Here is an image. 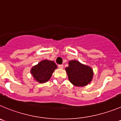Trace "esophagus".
Wrapping results in <instances>:
<instances>
[{
	"label": "esophagus",
	"mask_w": 121,
	"mask_h": 121,
	"mask_svg": "<svg viewBox=\"0 0 121 121\" xmlns=\"http://www.w3.org/2000/svg\"><path fill=\"white\" fill-rule=\"evenodd\" d=\"M58 68L60 69L64 68V65H58Z\"/></svg>",
	"instance_id": "34e87169"
}]
</instances>
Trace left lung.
<instances>
[{"instance_id":"left-lung-1","label":"left lung","mask_w":121,"mask_h":121,"mask_svg":"<svg viewBox=\"0 0 121 121\" xmlns=\"http://www.w3.org/2000/svg\"><path fill=\"white\" fill-rule=\"evenodd\" d=\"M70 82L78 87L87 86L91 81L93 71L91 68L72 60L69 62V66L65 68Z\"/></svg>"}]
</instances>
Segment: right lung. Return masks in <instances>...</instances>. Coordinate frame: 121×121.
Segmentation results:
<instances>
[{
  "instance_id": "right-lung-1",
  "label": "right lung",
  "mask_w": 121,
  "mask_h": 121,
  "mask_svg": "<svg viewBox=\"0 0 121 121\" xmlns=\"http://www.w3.org/2000/svg\"><path fill=\"white\" fill-rule=\"evenodd\" d=\"M57 65L53 61L43 60L31 69V73L34 78L40 83H44L50 80Z\"/></svg>"
}]
</instances>
